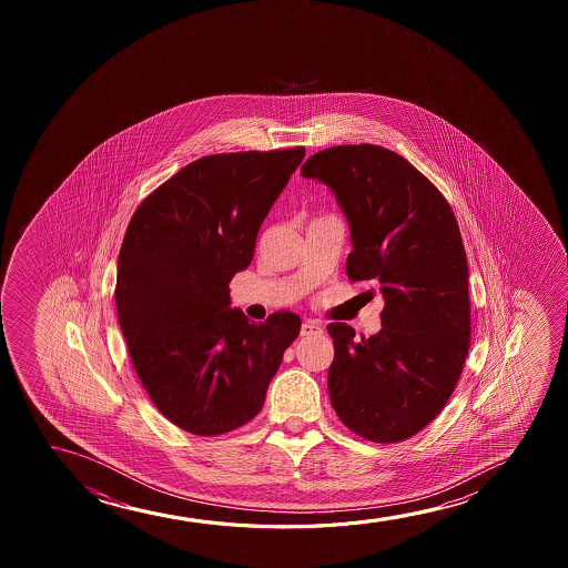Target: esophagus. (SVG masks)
<instances>
[{
	"label": "esophagus",
	"mask_w": 568,
	"mask_h": 568,
	"mask_svg": "<svg viewBox=\"0 0 568 568\" xmlns=\"http://www.w3.org/2000/svg\"><path fill=\"white\" fill-rule=\"evenodd\" d=\"M322 332H324L322 326L316 324V322H311V320H308V322H303V326H301V335H303V337H311V335H322Z\"/></svg>",
	"instance_id": "34e87169"
}]
</instances>
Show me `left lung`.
Masks as SVG:
<instances>
[{
    "instance_id": "1",
    "label": "left lung",
    "mask_w": 568,
    "mask_h": 568,
    "mask_svg": "<svg viewBox=\"0 0 568 568\" xmlns=\"http://www.w3.org/2000/svg\"><path fill=\"white\" fill-rule=\"evenodd\" d=\"M304 179L332 187L349 221L347 277L381 288L382 329L332 322L327 389L337 417L371 443L407 440L456 388L471 335L467 260L450 203L409 161L361 143L312 155ZM373 295V291H366Z\"/></svg>"
}]
</instances>
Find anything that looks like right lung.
Returning <instances> with one entry per match:
<instances>
[{
	"mask_svg": "<svg viewBox=\"0 0 568 568\" xmlns=\"http://www.w3.org/2000/svg\"><path fill=\"white\" fill-rule=\"evenodd\" d=\"M304 148L202 156L140 203L118 256L116 308L143 388L192 435L246 425L264 407L301 318L254 324L231 308L229 283L248 267L260 226Z\"/></svg>",
	"mask_w": 568,
	"mask_h": 568,
	"instance_id": "1",
	"label": "right lung"
}]
</instances>
